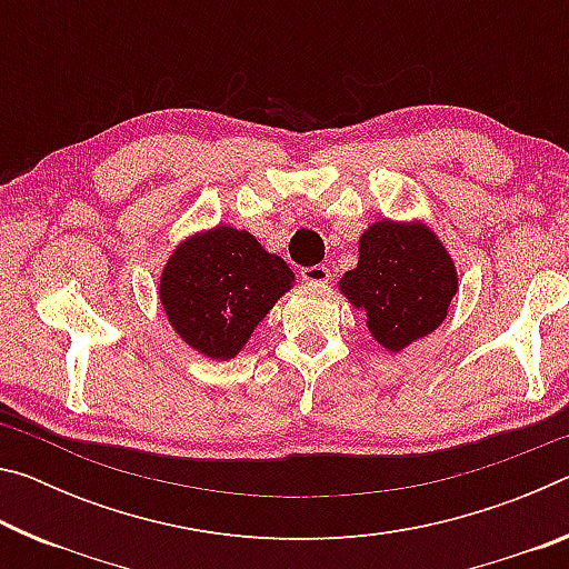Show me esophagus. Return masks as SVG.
I'll use <instances>...</instances> for the list:
<instances>
[{
  "label": "esophagus",
  "instance_id": "34e87169",
  "mask_svg": "<svg viewBox=\"0 0 569 569\" xmlns=\"http://www.w3.org/2000/svg\"><path fill=\"white\" fill-rule=\"evenodd\" d=\"M301 278L306 283H316V286H323L331 281V271L326 266H311V268H303Z\"/></svg>",
  "mask_w": 569,
  "mask_h": 569
}]
</instances>
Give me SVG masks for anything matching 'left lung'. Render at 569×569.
<instances>
[{
	"label": "left lung",
	"mask_w": 569,
	"mask_h": 569,
	"mask_svg": "<svg viewBox=\"0 0 569 569\" xmlns=\"http://www.w3.org/2000/svg\"><path fill=\"white\" fill-rule=\"evenodd\" d=\"M339 291L363 313L373 341L401 353L445 323L459 273L449 248L423 220L381 218L359 238V263Z\"/></svg>",
	"instance_id": "8db88e82"
}]
</instances>
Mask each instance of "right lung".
<instances>
[{"instance_id": "1", "label": "right lung", "mask_w": 569, "mask_h": 569, "mask_svg": "<svg viewBox=\"0 0 569 569\" xmlns=\"http://www.w3.org/2000/svg\"><path fill=\"white\" fill-rule=\"evenodd\" d=\"M296 273L281 256L233 226L182 238L160 271L158 298L178 339L200 356L230 361L243 351Z\"/></svg>"}]
</instances>
